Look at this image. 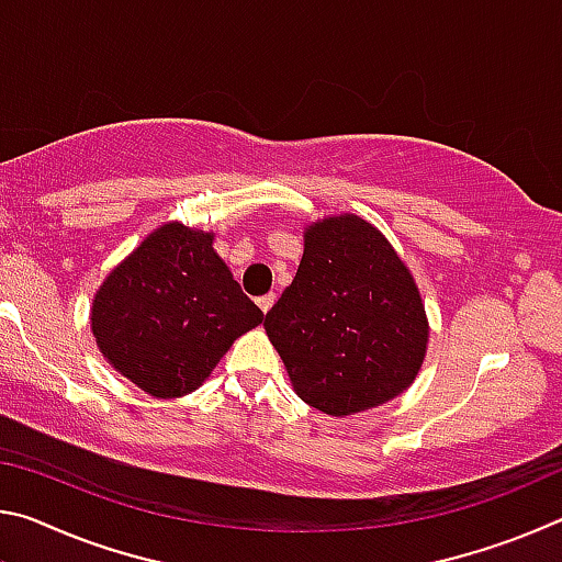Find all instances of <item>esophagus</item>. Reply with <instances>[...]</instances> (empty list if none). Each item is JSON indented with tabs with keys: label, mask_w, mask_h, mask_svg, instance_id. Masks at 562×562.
Listing matches in <instances>:
<instances>
[{
	"label": "esophagus",
	"mask_w": 562,
	"mask_h": 562,
	"mask_svg": "<svg viewBox=\"0 0 562 562\" xmlns=\"http://www.w3.org/2000/svg\"><path fill=\"white\" fill-rule=\"evenodd\" d=\"M274 292H268V294H262V297H258V307L265 312V315H268V312L272 310V304H274Z\"/></svg>",
	"instance_id": "esophagus-1"
}]
</instances>
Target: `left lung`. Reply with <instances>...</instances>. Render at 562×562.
I'll list each match as a JSON object with an SVG mask.
<instances>
[{
    "label": "left lung",
    "instance_id": "1",
    "mask_svg": "<svg viewBox=\"0 0 562 562\" xmlns=\"http://www.w3.org/2000/svg\"><path fill=\"white\" fill-rule=\"evenodd\" d=\"M265 329L302 402L349 416L414 382L426 355L424 304L386 237L357 215L304 235L297 274Z\"/></svg>",
    "mask_w": 562,
    "mask_h": 562
}]
</instances>
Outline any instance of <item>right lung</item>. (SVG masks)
<instances>
[{"label":"right lung","mask_w":562,"mask_h":562,"mask_svg":"<svg viewBox=\"0 0 562 562\" xmlns=\"http://www.w3.org/2000/svg\"><path fill=\"white\" fill-rule=\"evenodd\" d=\"M213 250V235L166 225L113 270L93 300L91 329L113 367L150 396L193 392L262 322Z\"/></svg>","instance_id":"add662e5"}]
</instances>
